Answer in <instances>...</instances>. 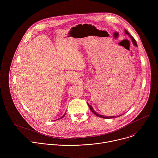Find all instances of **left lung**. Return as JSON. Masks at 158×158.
<instances>
[{"instance_id":"obj_1","label":"left lung","mask_w":158,"mask_h":158,"mask_svg":"<svg viewBox=\"0 0 158 158\" xmlns=\"http://www.w3.org/2000/svg\"><path fill=\"white\" fill-rule=\"evenodd\" d=\"M124 32H125V34H127V35H128L129 36V37L131 39L132 42V43H133V44L134 45V46H137V43H136V40H135V39L133 38V37H132V35H131L129 34V33L127 32V30H126V29H125ZM87 104H88V106H89V107L90 109H91V110L93 112V113H94L96 116H97L98 117L102 118H105V119H112V118H116V117H119V116H103V115L99 114L98 113H97V112L94 110L93 107L91 105H89L88 103H87Z\"/></svg>"}]
</instances>
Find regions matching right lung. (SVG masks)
<instances>
[{"mask_svg":"<svg viewBox=\"0 0 158 158\" xmlns=\"http://www.w3.org/2000/svg\"><path fill=\"white\" fill-rule=\"evenodd\" d=\"M65 113H66V112H65ZM65 114H64V115H63V116H62L61 118H60V119H62V118H63L65 116Z\"/></svg>","mask_w":158,"mask_h":158,"instance_id":"obj_1","label":"right lung"}]
</instances>
